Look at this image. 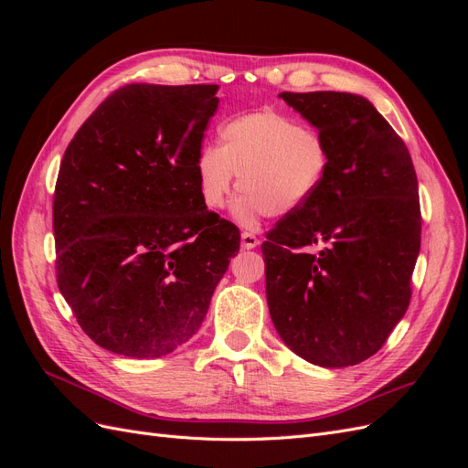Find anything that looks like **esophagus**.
<instances>
[{
    "instance_id": "1",
    "label": "esophagus",
    "mask_w": 468,
    "mask_h": 468,
    "mask_svg": "<svg viewBox=\"0 0 468 468\" xmlns=\"http://www.w3.org/2000/svg\"><path fill=\"white\" fill-rule=\"evenodd\" d=\"M260 246V239L258 236H253L251 232H242V248L244 250H253Z\"/></svg>"
}]
</instances>
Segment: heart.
Returning <instances> with one entry per match:
<instances>
[{
	"label": "heart",
	"mask_w": 468,
	"mask_h": 468,
	"mask_svg": "<svg viewBox=\"0 0 468 468\" xmlns=\"http://www.w3.org/2000/svg\"><path fill=\"white\" fill-rule=\"evenodd\" d=\"M330 165V144L320 131L281 111L261 109L220 124L217 148L199 152L195 172L208 210L226 205L236 176L242 195L232 215L253 229L265 215L282 218L301 210L324 186Z\"/></svg>",
	"instance_id": "b5f03b06"
}]
</instances>
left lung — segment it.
Listing matches in <instances>:
<instances>
[{
	"label": "left lung",
	"instance_id": "1",
	"mask_svg": "<svg viewBox=\"0 0 468 468\" xmlns=\"http://www.w3.org/2000/svg\"><path fill=\"white\" fill-rule=\"evenodd\" d=\"M325 136L330 174L265 234L273 325L296 356L357 365L385 346L412 299L420 253L418 177L402 138L361 95L279 93ZM321 246L320 252L309 250Z\"/></svg>",
	"mask_w": 468,
	"mask_h": 468
}]
</instances>
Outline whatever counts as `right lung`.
Instances as JSON below:
<instances>
[{"instance_id": "1", "label": "right lung", "mask_w": 468, "mask_h": 468, "mask_svg": "<svg viewBox=\"0 0 468 468\" xmlns=\"http://www.w3.org/2000/svg\"><path fill=\"white\" fill-rule=\"evenodd\" d=\"M218 86L131 83L68 144L56 179V281L97 346L167 356L199 330L239 250V230L207 210L195 162Z\"/></svg>"}]
</instances>
